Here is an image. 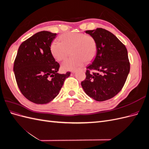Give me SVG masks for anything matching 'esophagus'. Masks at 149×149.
Listing matches in <instances>:
<instances>
[{"mask_svg":"<svg viewBox=\"0 0 149 149\" xmlns=\"http://www.w3.org/2000/svg\"><path fill=\"white\" fill-rule=\"evenodd\" d=\"M71 73H76V71H73L71 72Z\"/></svg>","mask_w":149,"mask_h":149,"instance_id":"obj_1","label":"esophagus"}]
</instances>
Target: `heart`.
Wrapping results in <instances>:
<instances>
[{
	"label": "heart",
	"instance_id": "b5f03b06",
	"mask_svg": "<svg viewBox=\"0 0 149 149\" xmlns=\"http://www.w3.org/2000/svg\"><path fill=\"white\" fill-rule=\"evenodd\" d=\"M60 42L53 40L50 45L53 56L58 61H62L63 71H73L82 66L84 62L91 61L96 52V42L93 36L82 33H68L61 35Z\"/></svg>",
	"mask_w": 149,
	"mask_h": 149
}]
</instances>
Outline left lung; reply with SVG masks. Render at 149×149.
Returning a JSON list of instances; mask_svg holds the SVG:
<instances>
[{
  "instance_id": "left-lung-1",
  "label": "left lung",
  "mask_w": 149,
  "mask_h": 149,
  "mask_svg": "<svg viewBox=\"0 0 149 149\" xmlns=\"http://www.w3.org/2000/svg\"><path fill=\"white\" fill-rule=\"evenodd\" d=\"M86 33L96 40V55L86 68L82 88L93 100L106 101L120 91L127 79L130 71L127 48L114 34L104 29L86 30ZM93 70L98 72L91 73Z\"/></svg>"
}]
</instances>
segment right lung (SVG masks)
Here are the masks:
<instances>
[{"instance_id": "right-lung-1", "label": "right lung", "mask_w": 149, "mask_h": 149, "mask_svg": "<svg viewBox=\"0 0 149 149\" xmlns=\"http://www.w3.org/2000/svg\"><path fill=\"white\" fill-rule=\"evenodd\" d=\"M56 33L42 31L22 43L13 65L16 81L22 94L35 104L52 101L70 72L59 74L60 65L53 56L50 45Z\"/></svg>"}]
</instances>
